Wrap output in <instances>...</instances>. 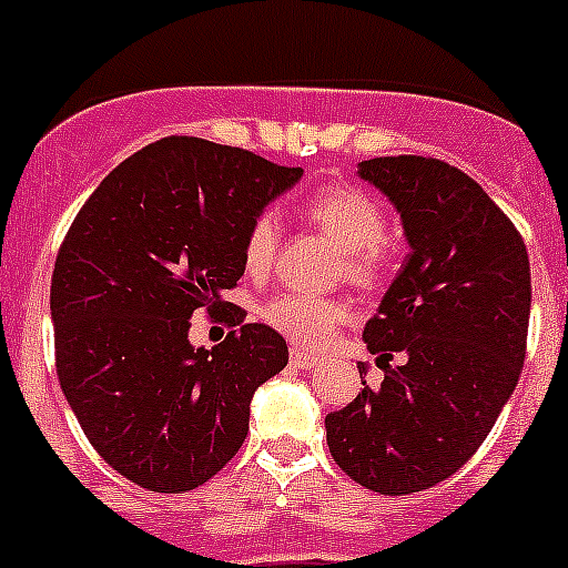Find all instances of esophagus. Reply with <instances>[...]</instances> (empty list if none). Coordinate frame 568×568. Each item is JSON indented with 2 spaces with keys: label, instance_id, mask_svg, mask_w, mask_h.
<instances>
[{
  "label": "esophagus",
  "instance_id": "1",
  "mask_svg": "<svg viewBox=\"0 0 568 568\" xmlns=\"http://www.w3.org/2000/svg\"><path fill=\"white\" fill-rule=\"evenodd\" d=\"M290 358H293V364L301 366V369H313V366L321 364L318 355H310V353H304V349H293V353H290Z\"/></svg>",
  "mask_w": 568,
  "mask_h": 568
}]
</instances>
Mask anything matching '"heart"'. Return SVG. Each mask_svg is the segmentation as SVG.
<instances>
[{
    "label": "heart",
    "instance_id": "heart-1",
    "mask_svg": "<svg viewBox=\"0 0 568 568\" xmlns=\"http://www.w3.org/2000/svg\"><path fill=\"white\" fill-rule=\"evenodd\" d=\"M301 215L341 250V273L353 287L375 290L384 284L393 270L395 250L384 230V207L366 190L344 182L318 187L304 199ZM278 219L273 213L255 215L241 247L244 270L250 275L267 273L278 253ZM261 318L293 344L318 349L349 318V304L344 298L281 293L261 307Z\"/></svg>",
    "mask_w": 568,
    "mask_h": 568
}]
</instances>
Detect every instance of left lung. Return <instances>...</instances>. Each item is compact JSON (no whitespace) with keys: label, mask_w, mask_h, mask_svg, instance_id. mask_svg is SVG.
<instances>
[{"label":"left lung","mask_w":568,"mask_h":568,"mask_svg":"<svg viewBox=\"0 0 568 568\" xmlns=\"http://www.w3.org/2000/svg\"><path fill=\"white\" fill-rule=\"evenodd\" d=\"M358 173L398 207L413 250L364 327L384 381H364L353 404L327 415V444L355 484L413 495L478 453L518 384L529 255L509 215L453 164L381 155ZM395 352L400 367L388 366Z\"/></svg>","instance_id":"left-lung-1"}]
</instances>
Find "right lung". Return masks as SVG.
<instances>
[{"label": "right lung", "mask_w": 568, "mask_h": 568, "mask_svg": "<svg viewBox=\"0 0 568 568\" xmlns=\"http://www.w3.org/2000/svg\"><path fill=\"white\" fill-rule=\"evenodd\" d=\"M301 168L193 135L124 159L64 235L50 281L57 375L84 435L150 491L207 484L241 449L250 400L287 366V341L224 301L244 275L250 222ZM204 308L234 333L189 346Z\"/></svg>", "instance_id": "1"}]
</instances>
